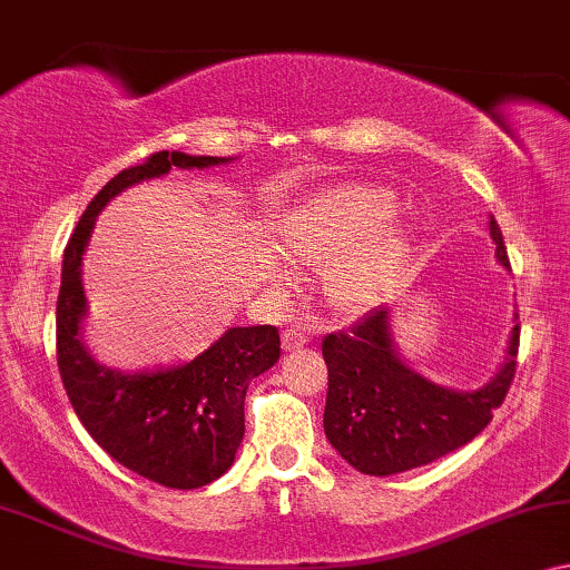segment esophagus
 I'll return each instance as SVG.
<instances>
[{"label":"esophagus","instance_id":"34e87169","mask_svg":"<svg viewBox=\"0 0 570 570\" xmlns=\"http://www.w3.org/2000/svg\"><path fill=\"white\" fill-rule=\"evenodd\" d=\"M309 341V333L304 331V327H292V331H286L284 333V338H282V343H284V351H296V348H302L304 343Z\"/></svg>","mask_w":570,"mask_h":570}]
</instances>
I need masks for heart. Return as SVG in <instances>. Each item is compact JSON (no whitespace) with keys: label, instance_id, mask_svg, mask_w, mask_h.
Wrapping results in <instances>:
<instances>
[{"label":"heart","instance_id":"1","mask_svg":"<svg viewBox=\"0 0 570 570\" xmlns=\"http://www.w3.org/2000/svg\"><path fill=\"white\" fill-rule=\"evenodd\" d=\"M397 198L374 183H335L296 204L284 219V243L299 261L331 263L325 294L335 309H366L403 250L397 232L374 237L395 219ZM282 276L292 271L282 266Z\"/></svg>","mask_w":570,"mask_h":570}]
</instances>
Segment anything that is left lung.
<instances>
[{
	"label": "left lung",
	"instance_id": "left-lung-1",
	"mask_svg": "<svg viewBox=\"0 0 570 570\" xmlns=\"http://www.w3.org/2000/svg\"><path fill=\"white\" fill-rule=\"evenodd\" d=\"M488 229L495 258L509 271L507 245L493 216ZM517 351L519 323L511 327L507 356L491 382L478 390L444 387L415 372L400 354L387 304L366 312L348 333H331L323 341L327 442L364 475L423 468L472 442L491 423L514 380Z\"/></svg>",
	"mask_w": 570,
	"mask_h": 570
}]
</instances>
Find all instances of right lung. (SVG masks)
I'll list each match as a JSON object with an SVG mask.
<instances>
[{"instance_id":"obj_1","label":"right lung","mask_w":570,"mask_h":570,"mask_svg":"<svg viewBox=\"0 0 570 570\" xmlns=\"http://www.w3.org/2000/svg\"><path fill=\"white\" fill-rule=\"evenodd\" d=\"M235 157H190L157 151L144 165L118 173L92 198L63 250L56 302V356L69 403L95 442L165 488L208 485L232 468L245 436V395L255 376L282 356L274 325L229 327L204 354L183 364L124 372L98 362L85 343L87 296L82 258L95 222L118 194L170 170H204Z\"/></svg>"}]
</instances>
